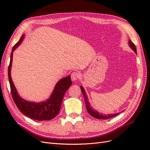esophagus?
<instances>
[{"label": "esophagus", "instance_id": "34e87169", "mask_svg": "<svg viewBox=\"0 0 150 150\" xmlns=\"http://www.w3.org/2000/svg\"><path fill=\"white\" fill-rule=\"evenodd\" d=\"M71 77L72 81H76V80H78V79H79V73H78V72H72V73L71 74Z\"/></svg>", "mask_w": 150, "mask_h": 150}]
</instances>
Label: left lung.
Returning a JSON list of instances; mask_svg holds the SVG:
<instances>
[{"label":"left lung","mask_w":150,"mask_h":150,"mask_svg":"<svg viewBox=\"0 0 150 150\" xmlns=\"http://www.w3.org/2000/svg\"><path fill=\"white\" fill-rule=\"evenodd\" d=\"M129 47L132 49L133 51H134V52L136 54H137V48H136L135 45L134 44V43L131 41V40H129ZM81 91H82V93L83 94V96L84 98V102H85V104H86V109H87V111L89 112V114L92 116L93 117H95V118H97V119H101V120H108L109 118H111V117H115L117 115H118L120 114V112L118 113H115V114H111V115H103L101 113H99L96 110H94V109L91 107V106L90 105V103L88 101V96L86 94V92L84 91V89L83 88V87L82 86H81Z\"/></svg>","instance_id":"1"}]
</instances>
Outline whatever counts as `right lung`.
Returning <instances> with one entry per match:
<instances>
[{"label": "right lung", "instance_id": "1", "mask_svg": "<svg viewBox=\"0 0 150 150\" xmlns=\"http://www.w3.org/2000/svg\"><path fill=\"white\" fill-rule=\"evenodd\" d=\"M24 38V34L21 36L20 40L13 46L11 54L9 66L8 67V76L13 100L20 111L31 119L39 121L52 120L59 112L64 94L72 84L71 76H68L58 81L51 96L46 101L41 103L30 102L20 97L12 80L11 71L13 52L21 44Z\"/></svg>", "mask_w": 150, "mask_h": 150}]
</instances>
